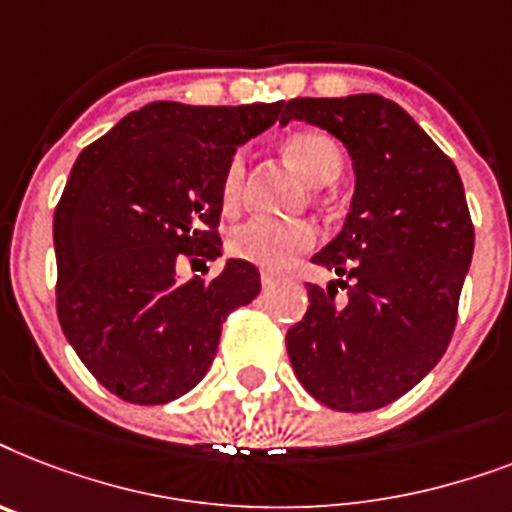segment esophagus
<instances>
[{"mask_svg":"<svg viewBox=\"0 0 512 512\" xmlns=\"http://www.w3.org/2000/svg\"><path fill=\"white\" fill-rule=\"evenodd\" d=\"M275 282H277V275H272V272H261V288L269 290Z\"/></svg>","mask_w":512,"mask_h":512,"instance_id":"obj_1","label":"esophagus"}]
</instances>
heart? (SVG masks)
Masks as SVG:
<instances>
[{
  "label": "heart",
  "instance_id": "1",
  "mask_svg": "<svg viewBox=\"0 0 512 512\" xmlns=\"http://www.w3.org/2000/svg\"><path fill=\"white\" fill-rule=\"evenodd\" d=\"M288 161L296 166L301 177L314 187L330 185L341 177L343 153L333 137L317 129H301L282 142ZM245 177V155H232L219 185V200L224 211H232L240 200V187ZM317 240V232L309 222H269V219H251L230 232L227 248L232 256L251 261L264 269H288L293 261L306 253Z\"/></svg>",
  "mask_w": 512,
  "mask_h": 512
}]
</instances>
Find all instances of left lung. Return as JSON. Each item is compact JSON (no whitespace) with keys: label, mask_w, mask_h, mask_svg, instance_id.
I'll return each instance as SVG.
<instances>
[{"label":"left lung","mask_w":512,"mask_h":512,"mask_svg":"<svg viewBox=\"0 0 512 512\" xmlns=\"http://www.w3.org/2000/svg\"><path fill=\"white\" fill-rule=\"evenodd\" d=\"M293 118L343 142L354 195L341 232L312 259L346 280L306 285L309 309L285 338L290 365L330 410H380L436 367L455 330L473 259L463 179L380 94L296 97L280 124ZM335 284L346 297L334 296Z\"/></svg>","instance_id":"left-lung-1"}]
</instances>
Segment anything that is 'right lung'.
Segmentation results:
<instances>
[{"label": "right lung", "instance_id": "obj_1", "mask_svg": "<svg viewBox=\"0 0 512 512\" xmlns=\"http://www.w3.org/2000/svg\"><path fill=\"white\" fill-rule=\"evenodd\" d=\"M282 102H150L81 150L55 208L57 317L110 394L166 404L198 386L227 314L259 296V269L227 259L214 280H179L182 259L222 256L219 185L237 147Z\"/></svg>", "mask_w": 512, "mask_h": 512}]
</instances>
